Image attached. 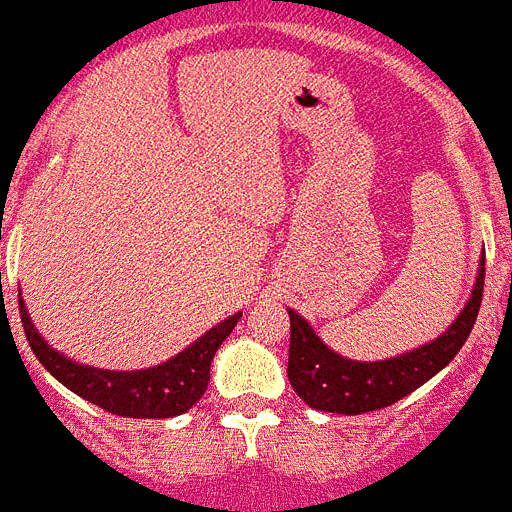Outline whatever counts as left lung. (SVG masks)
<instances>
[{"label": "left lung", "mask_w": 512, "mask_h": 512, "mask_svg": "<svg viewBox=\"0 0 512 512\" xmlns=\"http://www.w3.org/2000/svg\"><path fill=\"white\" fill-rule=\"evenodd\" d=\"M482 294L484 260L474 294L458 320L437 341L385 362H351L346 356L330 351L315 336V330L309 328L307 320L289 309L291 341L286 372L291 388L307 406L330 414L356 416L398 403L416 388H422L429 377H435L461 351L482 307Z\"/></svg>", "instance_id": "obj_1"}]
</instances>
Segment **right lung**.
Instances as JSON below:
<instances>
[{
	"label": "right lung",
	"instance_id": "add662e5",
	"mask_svg": "<svg viewBox=\"0 0 512 512\" xmlns=\"http://www.w3.org/2000/svg\"><path fill=\"white\" fill-rule=\"evenodd\" d=\"M239 317L242 312L223 320L221 325L208 330L200 341L192 343L190 349H184L166 364L137 369V372H109V369L75 364L59 351L49 349L44 338L33 328L23 299H20V320H23L25 338H28L33 354L38 356V362L80 398L96 403L109 414L130 416V419H169V416L190 411L203 398L210 380V362H213L218 346L231 336Z\"/></svg>",
	"mask_w": 512,
	"mask_h": 512
}]
</instances>
